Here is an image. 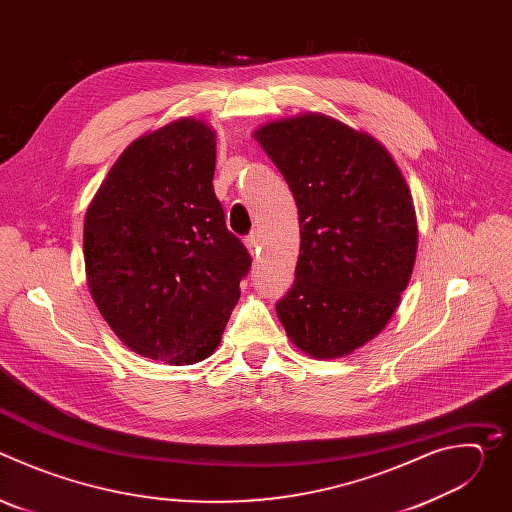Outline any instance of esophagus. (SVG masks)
Returning a JSON list of instances; mask_svg holds the SVG:
<instances>
[{"instance_id": "esophagus-1", "label": "esophagus", "mask_w": 512, "mask_h": 512, "mask_svg": "<svg viewBox=\"0 0 512 512\" xmlns=\"http://www.w3.org/2000/svg\"><path fill=\"white\" fill-rule=\"evenodd\" d=\"M245 245H247V249L251 251V255H259V245H261V241H259V233H251V235H247V237H245Z\"/></svg>"}]
</instances>
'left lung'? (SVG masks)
Wrapping results in <instances>:
<instances>
[{"mask_svg":"<svg viewBox=\"0 0 512 512\" xmlns=\"http://www.w3.org/2000/svg\"><path fill=\"white\" fill-rule=\"evenodd\" d=\"M255 135L300 214L296 279L277 316L306 354H348L385 328L409 283L417 225L407 184L381 143L326 115Z\"/></svg>","mask_w":512,"mask_h":512,"instance_id":"1","label":"left lung"}]
</instances>
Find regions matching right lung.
<instances>
[{
  "mask_svg": "<svg viewBox=\"0 0 512 512\" xmlns=\"http://www.w3.org/2000/svg\"><path fill=\"white\" fill-rule=\"evenodd\" d=\"M214 162V133L196 119L174 121L129 145L87 210L93 300L145 358H208L251 269L214 194Z\"/></svg>",
  "mask_w": 512,
  "mask_h": 512,
  "instance_id": "1",
  "label": "right lung"
}]
</instances>
